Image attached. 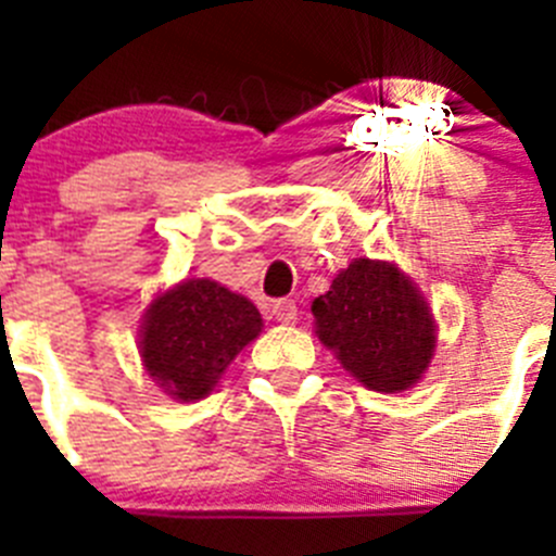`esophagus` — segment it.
<instances>
[{"mask_svg":"<svg viewBox=\"0 0 556 556\" xmlns=\"http://www.w3.org/2000/svg\"><path fill=\"white\" fill-rule=\"evenodd\" d=\"M271 314H274V319H277V323L293 325L295 319H299V306H295V301H290V299L274 301Z\"/></svg>","mask_w":556,"mask_h":556,"instance_id":"obj_1","label":"esophagus"}]
</instances>
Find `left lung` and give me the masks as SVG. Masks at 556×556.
<instances>
[{"label":"left lung","mask_w":556,"mask_h":556,"mask_svg":"<svg viewBox=\"0 0 556 556\" xmlns=\"http://www.w3.org/2000/svg\"><path fill=\"white\" fill-rule=\"evenodd\" d=\"M312 314L319 341L368 390H408L433 361V314L395 263L355 257Z\"/></svg>","instance_id":"obj_1"}]
</instances>
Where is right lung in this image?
Here are the masks:
<instances>
[{"mask_svg":"<svg viewBox=\"0 0 556 556\" xmlns=\"http://www.w3.org/2000/svg\"><path fill=\"white\" fill-rule=\"evenodd\" d=\"M261 328V312L244 295L212 279H185L144 312L139 355L166 395L201 401Z\"/></svg>","mask_w":556,"mask_h":556,"instance_id":"obj_1","label":"right lung"}]
</instances>
